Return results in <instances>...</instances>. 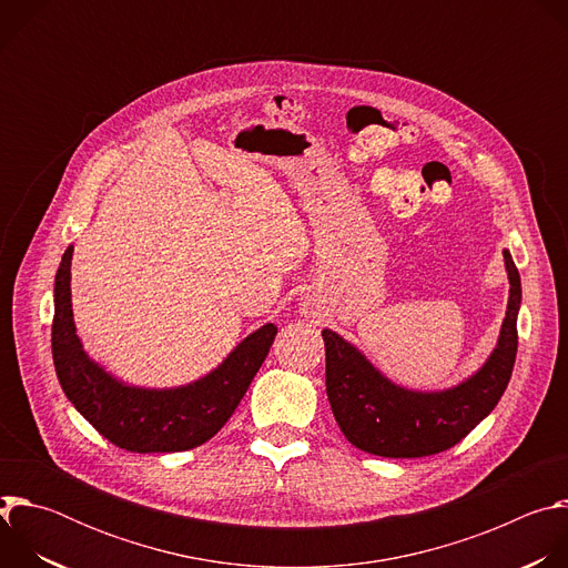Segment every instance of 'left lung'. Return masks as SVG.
I'll return each instance as SVG.
<instances>
[{"label": "left lung", "mask_w": 568, "mask_h": 568, "mask_svg": "<svg viewBox=\"0 0 568 568\" xmlns=\"http://www.w3.org/2000/svg\"><path fill=\"white\" fill-rule=\"evenodd\" d=\"M510 296L495 351L467 379L443 390H414L390 382L335 331L326 344V390L342 434L357 449L384 458H420L460 443L501 399L517 357L521 278L504 250Z\"/></svg>", "instance_id": "left-lung-1"}]
</instances>
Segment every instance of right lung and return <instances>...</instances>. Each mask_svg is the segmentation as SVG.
Instances as JSON below:
<instances>
[{"mask_svg":"<svg viewBox=\"0 0 568 568\" xmlns=\"http://www.w3.org/2000/svg\"><path fill=\"white\" fill-rule=\"evenodd\" d=\"M71 256L73 247H67L55 274L51 351L58 382L75 412L103 438L136 454L184 452L211 440L247 393L278 328L265 323L242 339L217 368L184 386H132L94 362L75 335Z\"/></svg>","mask_w":568,"mask_h":568,"instance_id":"1","label":"right lung"}]
</instances>
